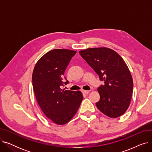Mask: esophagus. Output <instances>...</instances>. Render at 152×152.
<instances>
[{
	"mask_svg": "<svg viewBox=\"0 0 152 152\" xmlns=\"http://www.w3.org/2000/svg\"><path fill=\"white\" fill-rule=\"evenodd\" d=\"M82 92L84 94H88L89 93V91H85V90H82Z\"/></svg>",
	"mask_w": 152,
	"mask_h": 152,
	"instance_id": "esophagus-1",
	"label": "esophagus"
}]
</instances>
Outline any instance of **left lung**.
Segmentation results:
<instances>
[{
  "label": "left lung",
  "mask_w": 152,
  "mask_h": 152,
  "mask_svg": "<svg viewBox=\"0 0 152 152\" xmlns=\"http://www.w3.org/2000/svg\"><path fill=\"white\" fill-rule=\"evenodd\" d=\"M79 54L95 71L104 84L98 87V109L106 116L118 118L128 108L133 92L130 71L117 52L107 47L89 48Z\"/></svg>",
  "instance_id": "left-lung-1"
}]
</instances>
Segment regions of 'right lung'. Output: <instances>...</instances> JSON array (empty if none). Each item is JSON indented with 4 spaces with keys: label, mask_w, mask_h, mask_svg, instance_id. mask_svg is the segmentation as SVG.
Returning <instances> with one entry per match:
<instances>
[{
    "label": "right lung",
    "mask_w": 152,
    "mask_h": 152,
    "mask_svg": "<svg viewBox=\"0 0 152 152\" xmlns=\"http://www.w3.org/2000/svg\"><path fill=\"white\" fill-rule=\"evenodd\" d=\"M75 50L53 49L40 58L34 66L32 81L38 104L45 115L54 123H68L76 113L83 99L81 91L61 89L65 71Z\"/></svg>",
    "instance_id": "right-lung-1"
}]
</instances>
